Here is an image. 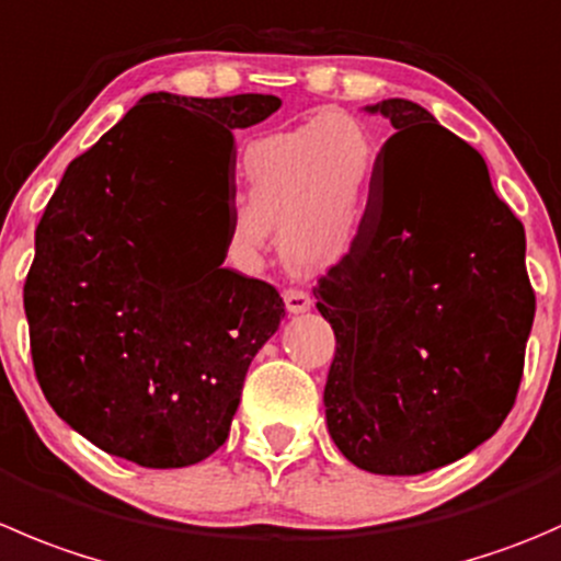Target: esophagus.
Segmentation results:
<instances>
[{
	"instance_id": "34e87169",
	"label": "esophagus",
	"mask_w": 561,
	"mask_h": 561,
	"mask_svg": "<svg viewBox=\"0 0 561 561\" xmlns=\"http://www.w3.org/2000/svg\"><path fill=\"white\" fill-rule=\"evenodd\" d=\"M285 307L290 314L307 312L312 307V298H309L307 290H298V287H287L285 290Z\"/></svg>"
}]
</instances>
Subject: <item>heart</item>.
I'll return each mask as SVG.
<instances>
[{
	"label": "heart",
	"mask_w": 561,
	"mask_h": 561,
	"mask_svg": "<svg viewBox=\"0 0 561 561\" xmlns=\"http://www.w3.org/2000/svg\"><path fill=\"white\" fill-rule=\"evenodd\" d=\"M375 170L378 145L353 114L329 112L257 136L238 164L243 208L232 216V252L260 257L279 227V247L293 265L340 263L367 219Z\"/></svg>",
	"instance_id": "b5f03b06"
}]
</instances>
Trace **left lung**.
Wrapping results in <instances>:
<instances>
[{"label": "left lung", "instance_id": "left-lung-1", "mask_svg": "<svg viewBox=\"0 0 561 561\" xmlns=\"http://www.w3.org/2000/svg\"><path fill=\"white\" fill-rule=\"evenodd\" d=\"M367 219L314 296L336 353L325 425L369 474L455 463L513 411L535 290L526 236L482 156L427 108L389 98Z\"/></svg>", "mask_w": 561, "mask_h": 561}]
</instances>
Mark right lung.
I'll return each instance as SVG.
<instances>
[{
    "mask_svg": "<svg viewBox=\"0 0 561 561\" xmlns=\"http://www.w3.org/2000/svg\"><path fill=\"white\" fill-rule=\"evenodd\" d=\"M279 106L150 92L48 199L24 282L32 364L103 453L183 469L230 436L249 364L285 318L274 285L221 268L232 130Z\"/></svg>",
    "mask_w": 561,
    "mask_h": 561,
    "instance_id": "obj_1",
    "label": "right lung"
}]
</instances>
